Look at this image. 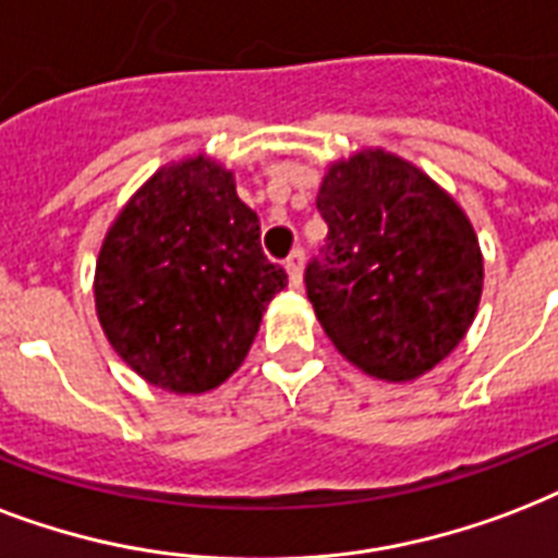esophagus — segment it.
Returning <instances> with one entry per match:
<instances>
[{"instance_id":"34e87169","label":"esophagus","mask_w":558,"mask_h":558,"mask_svg":"<svg viewBox=\"0 0 558 558\" xmlns=\"http://www.w3.org/2000/svg\"><path fill=\"white\" fill-rule=\"evenodd\" d=\"M287 275L289 287H301V278H304V251H292L287 257Z\"/></svg>"}]
</instances>
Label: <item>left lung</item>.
Here are the masks:
<instances>
[{"instance_id": "left-lung-1", "label": "left lung", "mask_w": 558, "mask_h": 558, "mask_svg": "<svg viewBox=\"0 0 558 558\" xmlns=\"http://www.w3.org/2000/svg\"><path fill=\"white\" fill-rule=\"evenodd\" d=\"M316 207L325 260L307 266V298L348 363L410 383L465 339L483 295V251L457 198L386 148L325 166Z\"/></svg>"}]
</instances>
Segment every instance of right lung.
<instances>
[{"mask_svg": "<svg viewBox=\"0 0 558 558\" xmlns=\"http://www.w3.org/2000/svg\"><path fill=\"white\" fill-rule=\"evenodd\" d=\"M287 271L266 260L260 219L216 157L157 169L117 213L93 275L110 348L148 386L204 395L251 351Z\"/></svg>", "mask_w": 558, "mask_h": 558, "instance_id": "add662e5", "label": "right lung"}]
</instances>
